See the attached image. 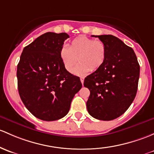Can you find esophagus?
Here are the masks:
<instances>
[{"label":"esophagus","mask_w":154,"mask_h":154,"mask_svg":"<svg viewBox=\"0 0 154 154\" xmlns=\"http://www.w3.org/2000/svg\"><path fill=\"white\" fill-rule=\"evenodd\" d=\"M80 81H81L82 84H83V82H84V77H80Z\"/></svg>","instance_id":"1"}]
</instances>
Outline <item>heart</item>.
<instances>
[{
  "label": "heart",
  "instance_id": "1",
  "mask_svg": "<svg viewBox=\"0 0 154 154\" xmlns=\"http://www.w3.org/2000/svg\"><path fill=\"white\" fill-rule=\"evenodd\" d=\"M106 46L103 41L85 36L73 39L68 48L63 47L60 51L61 60L68 72H72L78 58L80 64L74 72L80 75L100 69L106 61Z\"/></svg>",
  "mask_w": 154,
  "mask_h": 154
}]
</instances>
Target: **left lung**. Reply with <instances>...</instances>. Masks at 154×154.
Wrapping results in <instances>:
<instances>
[{"mask_svg": "<svg viewBox=\"0 0 154 154\" xmlns=\"http://www.w3.org/2000/svg\"><path fill=\"white\" fill-rule=\"evenodd\" d=\"M106 44L107 56L103 66L84 80L90 91L86 103L91 116L113 120L123 114L137 94L140 65L132 48L111 35H92Z\"/></svg>", "mask_w": 154, "mask_h": 154, "instance_id": "8db88e82", "label": "left lung"}]
</instances>
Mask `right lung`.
<instances>
[{"mask_svg": "<svg viewBox=\"0 0 154 154\" xmlns=\"http://www.w3.org/2000/svg\"><path fill=\"white\" fill-rule=\"evenodd\" d=\"M66 33L46 32L26 46L17 64V88L26 108L44 121L61 119L69 113L80 77L65 69L60 57Z\"/></svg>", "mask_w": 154, "mask_h": 154, "instance_id": "obj_1", "label": "right lung"}]
</instances>
